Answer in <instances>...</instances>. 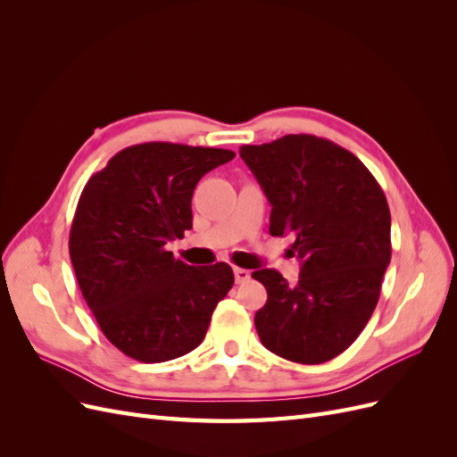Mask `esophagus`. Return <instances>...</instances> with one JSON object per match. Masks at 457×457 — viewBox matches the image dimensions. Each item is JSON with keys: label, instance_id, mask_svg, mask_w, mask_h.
<instances>
[{"label": "esophagus", "instance_id": "esophagus-1", "mask_svg": "<svg viewBox=\"0 0 457 457\" xmlns=\"http://www.w3.org/2000/svg\"><path fill=\"white\" fill-rule=\"evenodd\" d=\"M234 280H237L238 284L250 280V270L240 269V267H234Z\"/></svg>", "mask_w": 457, "mask_h": 457}]
</instances>
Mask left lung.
I'll list each match as a JSON object with an SVG mask.
<instances>
[{
    "instance_id": "left-lung-1",
    "label": "left lung",
    "mask_w": 457,
    "mask_h": 457,
    "mask_svg": "<svg viewBox=\"0 0 457 457\" xmlns=\"http://www.w3.org/2000/svg\"><path fill=\"white\" fill-rule=\"evenodd\" d=\"M240 156L269 198L272 237L294 234L301 262L289 286L274 269L255 312L261 343L286 361L322 364L349 349L378 305L391 262V212L379 183L349 150L314 135L244 145Z\"/></svg>"
}]
</instances>
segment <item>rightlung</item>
<instances>
[{"instance_id":"add662e5","label":"right lung","mask_w":457,"mask_h":457,"mask_svg":"<svg viewBox=\"0 0 457 457\" xmlns=\"http://www.w3.org/2000/svg\"><path fill=\"white\" fill-rule=\"evenodd\" d=\"M232 150L143 143L123 148L81 192L71 259L106 339L139 362H165L204 341L234 284L227 262L190 267L168 252L192 228L200 179Z\"/></svg>"}]
</instances>
